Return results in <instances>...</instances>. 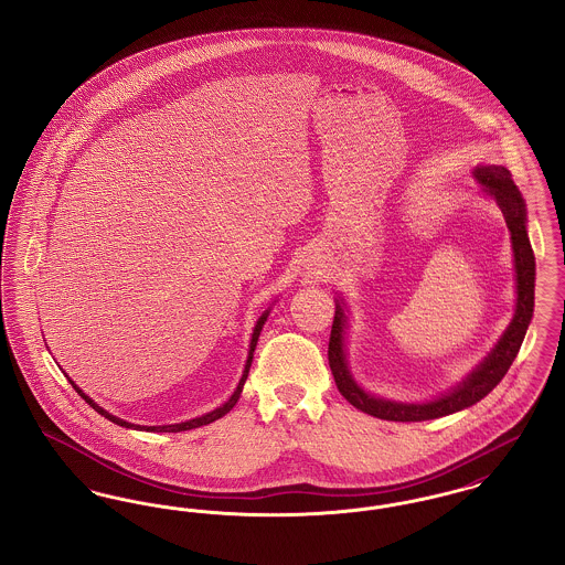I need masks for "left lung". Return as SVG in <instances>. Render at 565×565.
I'll return each mask as SVG.
<instances>
[{
    "label": "left lung",
    "instance_id": "1",
    "mask_svg": "<svg viewBox=\"0 0 565 565\" xmlns=\"http://www.w3.org/2000/svg\"><path fill=\"white\" fill-rule=\"evenodd\" d=\"M472 175L481 184L487 196H491L502 210L507 226L511 231L512 256H514V284H516V305L509 328L498 339L493 350L484 355L477 369L457 383L454 390L436 396L426 403H398L369 394L358 385L348 364L345 334H348V305L343 296H337V311L330 330L328 343V364L334 375L339 392L355 408L387 422H426L468 408L483 401L484 396L504 379L511 369L512 360L521 350L527 326L534 316V286H536V258L527 237V210L519 189L512 182L511 171L502 164H477Z\"/></svg>",
    "mask_w": 565,
    "mask_h": 565
}]
</instances>
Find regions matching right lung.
I'll return each mask as SVG.
<instances>
[{
	"mask_svg": "<svg viewBox=\"0 0 565 565\" xmlns=\"http://www.w3.org/2000/svg\"><path fill=\"white\" fill-rule=\"evenodd\" d=\"M270 307L258 318V322L254 326V332H252V339H249V351H247V360H245V366H243V375L239 379V383H237V387H235V392L231 394V398L226 401V403L222 404V406H217L214 411H210V413H205V415H201V417H194V419H189V422H182V424H171V426H137V424H129V422H125V419H120V417H116V415H111L108 413L104 406H99V404L95 403L90 396H86L84 392H82L81 387L67 376V381L72 383V387L81 394V398H84V403L90 404L99 415H104L106 419H109L111 424H116V426H122V428H129V430H139V431H184L192 430V428H201V426H207V424H212L215 419H220V417H224L237 401H239V396H242L243 392V383H245V379H247V373H249V366H252V358H254V350H256V345H258V337H260V332H263V326L267 322V318H269Z\"/></svg>",
	"mask_w": 565,
	"mask_h": 565,
	"instance_id": "add662e5",
	"label": "right lung"
}]
</instances>
